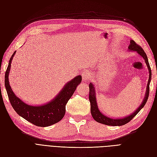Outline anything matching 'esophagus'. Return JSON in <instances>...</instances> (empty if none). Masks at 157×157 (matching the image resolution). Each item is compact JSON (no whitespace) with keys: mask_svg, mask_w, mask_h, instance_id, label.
I'll list each match as a JSON object with an SVG mask.
<instances>
[{"mask_svg":"<svg viewBox=\"0 0 157 157\" xmlns=\"http://www.w3.org/2000/svg\"><path fill=\"white\" fill-rule=\"evenodd\" d=\"M82 77L83 81L86 82L90 77V74L88 71H84V72H83V73L82 75Z\"/></svg>","mask_w":157,"mask_h":157,"instance_id":"obj_1","label":"esophagus"}]
</instances>
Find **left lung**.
<instances>
[{
    "mask_svg": "<svg viewBox=\"0 0 157 157\" xmlns=\"http://www.w3.org/2000/svg\"><path fill=\"white\" fill-rule=\"evenodd\" d=\"M128 50L129 51H134L137 52L141 57L143 58L145 61V63L147 66V68H148L149 71V80H148V83L147 85L146 88V92L145 95V98L144 99L143 101L141 103V105L139 106L136 110L132 113L131 115H128L127 117H125L124 118H113L111 117H109L107 115H105L103 113H102L100 110H99L98 105L97 103V99L96 97V90H95L94 85L92 84V82H90L89 84V89H90V93H89V100L90 102V111H91L92 116L94 119L98 122L101 123L103 124H105L108 126H122L126 124V123L129 122L133 118H134L137 113H138L141 109L143 108L145 103L148 99L149 94V84L151 82V70L150 65L148 61V58H147V56L145 54L144 50L142 49V48L137 45L136 42L133 40H130V44L128 46Z\"/></svg>",
    "mask_w": 157,
    "mask_h": 157,
    "instance_id": "1",
    "label": "left lung"
}]
</instances>
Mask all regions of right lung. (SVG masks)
<instances>
[{
  "mask_svg": "<svg viewBox=\"0 0 157 157\" xmlns=\"http://www.w3.org/2000/svg\"><path fill=\"white\" fill-rule=\"evenodd\" d=\"M16 52V51L13 52L9 60L4 79L6 92L12 107L20 117L37 126L46 127L58 122L65 115L66 104L73 96L78 85L82 81L81 75L77 76L66 83L59 94L52 101L42 105H28L16 96L9 83L8 75L13 57Z\"/></svg>",
  "mask_w": 157,
  "mask_h": 157,
  "instance_id": "right-lung-1",
  "label": "right lung"
}]
</instances>
